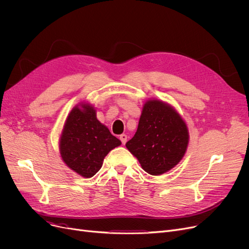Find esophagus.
Returning a JSON list of instances; mask_svg holds the SVG:
<instances>
[{
  "instance_id": "obj_1",
  "label": "esophagus",
  "mask_w": 249,
  "mask_h": 249,
  "mask_svg": "<svg viewBox=\"0 0 249 249\" xmlns=\"http://www.w3.org/2000/svg\"><path fill=\"white\" fill-rule=\"evenodd\" d=\"M120 140L122 142V144H125V143L127 142V135L126 134H121L120 135Z\"/></svg>"
}]
</instances>
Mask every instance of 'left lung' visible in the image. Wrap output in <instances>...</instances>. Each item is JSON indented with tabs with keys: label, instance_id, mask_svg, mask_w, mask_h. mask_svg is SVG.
I'll list each match as a JSON object with an SVG mask.
<instances>
[{
	"label": "left lung",
	"instance_id": "obj_1",
	"mask_svg": "<svg viewBox=\"0 0 249 249\" xmlns=\"http://www.w3.org/2000/svg\"><path fill=\"white\" fill-rule=\"evenodd\" d=\"M189 144L186 122L171 105L148 100L143 105L135 135L127 149L152 176L171 171L184 158Z\"/></svg>",
	"mask_w": 249,
	"mask_h": 249
}]
</instances>
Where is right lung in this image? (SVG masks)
I'll return each instance as SVG.
<instances>
[{
	"label": "right lung",
	"instance_id": "obj_1",
	"mask_svg": "<svg viewBox=\"0 0 249 249\" xmlns=\"http://www.w3.org/2000/svg\"><path fill=\"white\" fill-rule=\"evenodd\" d=\"M121 145L96 115L90 104L76 105L70 112L59 138L61 159L84 178H91L102 167L105 156Z\"/></svg>",
	"mask_w": 249,
	"mask_h": 249
}]
</instances>
